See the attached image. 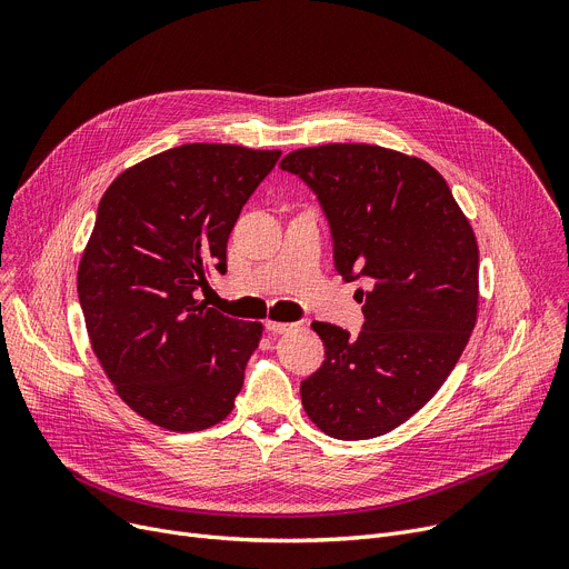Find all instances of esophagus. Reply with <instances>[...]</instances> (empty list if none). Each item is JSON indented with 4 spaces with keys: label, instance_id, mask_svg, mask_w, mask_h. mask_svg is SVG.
<instances>
[{
    "label": "esophagus",
    "instance_id": "esophagus-1",
    "mask_svg": "<svg viewBox=\"0 0 569 569\" xmlns=\"http://www.w3.org/2000/svg\"><path fill=\"white\" fill-rule=\"evenodd\" d=\"M295 325H290V322H277V320H264V330L269 332V335H286V332H290Z\"/></svg>",
    "mask_w": 569,
    "mask_h": 569
}]
</instances>
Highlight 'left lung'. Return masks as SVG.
<instances>
[{
    "label": "left lung",
    "instance_id": "8db88e82",
    "mask_svg": "<svg viewBox=\"0 0 569 569\" xmlns=\"http://www.w3.org/2000/svg\"><path fill=\"white\" fill-rule=\"evenodd\" d=\"M318 196L346 281L367 277L357 337L313 322L322 367L302 380L311 422L339 440L403 425L452 373L480 300L475 232L442 174L395 149L332 142L283 161Z\"/></svg>",
    "mask_w": 569,
    "mask_h": 569
}]
</instances>
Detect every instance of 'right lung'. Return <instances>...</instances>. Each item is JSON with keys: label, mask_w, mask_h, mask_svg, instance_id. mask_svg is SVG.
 <instances>
[{"label": "right lung", "mask_w": 569, "mask_h": 569, "mask_svg": "<svg viewBox=\"0 0 569 569\" xmlns=\"http://www.w3.org/2000/svg\"><path fill=\"white\" fill-rule=\"evenodd\" d=\"M279 149L191 142L119 174L99 202L78 267L92 350L117 395L168 431H202L230 415L260 322L198 302L226 272L230 230Z\"/></svg>", "instance_id": "obj_1"}]
</instances>
